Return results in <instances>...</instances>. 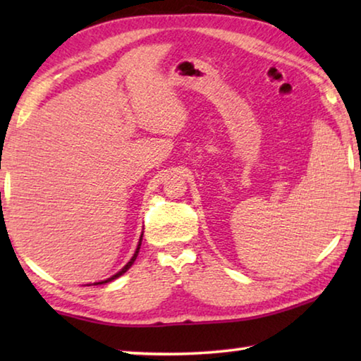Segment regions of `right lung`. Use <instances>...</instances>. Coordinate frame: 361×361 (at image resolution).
I'll use <instances>...</instances> for the list:
<instances>
[{
  "label": "right lung",
  "mask_w": 361,
  "mask_h": 361,
  "mask_svg": "<svg viewBox=\"0 0 361 361\" xmlns=\"http://www.w3.org/2000/svg\"><path fill=\"white\" fill-rule=\"evenodd\" d=\"M142 240H143V234H142V235H140V240H138V245H137V250H135V253H133V256H132V258H130V261H129V262H127V264H126L124 267H122L119 272H116V274H114V276H111V277H109V279H106V280H102V282H95L94 285H102V283H108V282H113V280H116V279H118V277H121V276H122V274H126L127 271H129V269H130V266H132V264H133V262H135V259H137V256H138V252H140V247H142Z\"/></svg>",
  "instance_id": "obj_1"
}]
</instances>
